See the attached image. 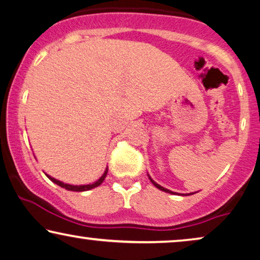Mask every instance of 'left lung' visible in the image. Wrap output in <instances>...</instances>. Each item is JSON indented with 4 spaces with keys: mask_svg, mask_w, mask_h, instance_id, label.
I'll return each instance as SVG.
<instances>
[{
    "mask_svg": "<svg viewBox=\"0 0 260 260\" xmlns=\"http://www.w3.org/2000/svg\"><path fill=\"white\" fill-rule=\"evenodd\" d=\"M148 176H149V180H150V181H151V183H152V184H154V186H155L156 188H158V189H159V190H162V191H166V193H169V194H174V195H175V194H176V195H191V194H194V193H190V194H177V193H175V191H172V190L167 189V188H165V187L159 186V184H158V183H156V182H155V181L151 179V177H150V175H149V174H148Z\"/></svg>",
    "mask_w": 260,
    "mask_h": 260,
    "instance_id": "obj_1",
    "label": "left lung"
}]
</instances>
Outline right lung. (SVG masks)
<instances>
[{
	"label": "right lung",
	"mask_w": 260,
	"mask_h": 260,
	"mask_svg": "<svg viewBox=\"0 0 260 260\" xmlns=\"http://www.w3.org/2000/svg\"><path fill=\"white\" fill-rule=\"evenodd\" d=\"M45 174H46V173H45ZM106 175H108V167H106V169H105L104 174H103V175H102L101 177H99V179H98L97 181H95V182H93V183H90V184H80V186H74V184L65 183V182H62V181L56 180V179H54V177L49 176L48 174H46V176H47L48 179L52 181V182L56 183V184H58V186H60L61 188H65V189H67V190H72V191H86V190H90V189H92V188L98 187L99 184H102V183H103V181L105 180Z\"/></svg>",
	"instance_id": "right-lung-1"
}]
</instances>
